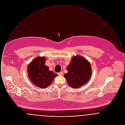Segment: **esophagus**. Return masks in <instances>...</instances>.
I'll use <instances>...</instances> for the list:
<instances>
[{
    "mask_svg": "<svg viewBox=\"0 0 125 125\" xmlns=\"http://www.w3.org/2000/svg\"><path fill=\"white\" fill-rule=\"evenodd\" d=\"M58 74L59 75H60V76H62V75H63V73L62 72H60V73H58Z\"/></svg>",
    "mask_w": 125,
    "mask_h": 125,
    "instance_id": "obj_1",
    "label": "esophagus"
}]
</instances>
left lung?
Returning <instances> with one entry per match:
<instances>
[{
  "label": "left lung",
  "instance_id": "left-lung-1",
  "mask_svg": "<svg viewBox=\"0 0 125 125\" xmlns=\"http://www.w3.org/2000/svg\"><path fill=\"white\" fill-rule=\"evenodd\" d=\"M68 72L64 75L69 85L78 88L87 83L91 76V66L89 62L81 56H74L67 66Z\"/></svg>",
  "mask_w": 125,
  "mask_h": 125
}]
</instances>
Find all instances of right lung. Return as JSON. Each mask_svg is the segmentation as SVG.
<instances>
[{
  "instance_id": "add662e5",
  "label": "right lung",
  "mask_w": 125,
  "mask_h": 125,
  "mask_svg": "<svg viewBox=\"0 0 125 125\" xmlns=\"http://www.w3.org/2000/svg\"><path fill=\"white\" fill-rule=\"evenodd\" d=\"M46 59L44 57H39L33 60L28 66L27 71L31 82L36 86L42 89L47 88L54 79L58 76L45 65Z\"/></svg>"
}]
</instances>
